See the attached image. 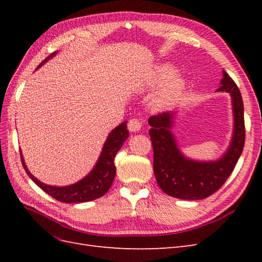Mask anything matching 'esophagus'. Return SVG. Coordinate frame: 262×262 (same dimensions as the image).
Masks as SVG:
<instances>
[{
    "instance_id": "esophagus-1",
    "label": "esophagus",
    "mask_w": 262,
    "mask_h": 262,
    "mask_svg": "<svg viewBox=\"0 0 262 262\" xmlns=\"http://www.w3.org/2000/svg\"><path fill=\"white\" fill-rule=\"evenodd\" d=\"M141 126H142V123H141V121L139 120V119H137V118L130 119L129 122H128V129L130 131H132V132L139 131L141 129Z\"/></svg>"
}]
</instances>
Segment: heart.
I'll return each instance as SVG.
<instances>
[{
    "label": "heart",
    "instance_id": "obj_1",
    "mask_svg": "<svg viewBox=\"0 0 262 262\" xmlns=\"http://www.w3.org/2000/svg\"><path fill=\"white\" fill-rule=\"evenodd\" d=\"M173 73V68L170 66H165L158 70L156 81L157 83H164L165 81H167L168 78L172 75ZM182 86H184V83H182V80L179 77L176 78H171L170 81L167 82L164 86V89L162 92L158 95L157 98V104L161 106L168 105L170 102L175 100L182 91Z\"/></svg>",
    "mask_w": 262,
    "mask_h": 262
}]
</instances>
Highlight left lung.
<instances>
[{
	"label": "left lung",
	"mask_w": 262,
	"mask_h": 262,
	"mask_svg": "<svg viewBox=\"0 0 262 262\" xmlns=\"http://www.w3.org/2000/svg\"><path fill=\"white\" fill-rule=\"evenodd\" d=\"M222 86L217 91L227 92L233 99L234 134L226 154L215 162H195L180 153L170 132L172 115L163 113L149 117L152 128L153 168L158 186L165 193L184 200L205 199L224 185L234 170L245 144V120L242 94L233 78L223 71Z\"/></svg>",
	"instance_id": "1"
}]
</instances>
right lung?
<instances>
[{"instance_id":"1","label":"right lung","mask_w":262,"mask_h":262,"mask_svg":"<svg viewBox=\"0 0 262 262\" xmlns=\"http://www.w3.org/2000/svg\"><path fill=\"white\" fill-rule=\"evenodd\" d=\"M55 52L48 55L40 64L41 67L43 63L52 58ZM129 137V131L126 128V121L119 124L115 128L108 136L106 143L102 147V152L99 156V160L95 166L94 169L87 175L85 178L80 180L74 185L67 186V187H53L42 184L35 178L29 170L27 169L25 162L20 152V160L24 166V169L27 172V175L30 177L35 184L41 188L46 193H48L55 200H58L63 203H81L92 201L95 199L104 195L113 185V181L116 176V166H115V157L118 153V150L121 148L125 140Z\"/></svg>"}]
</instances>
